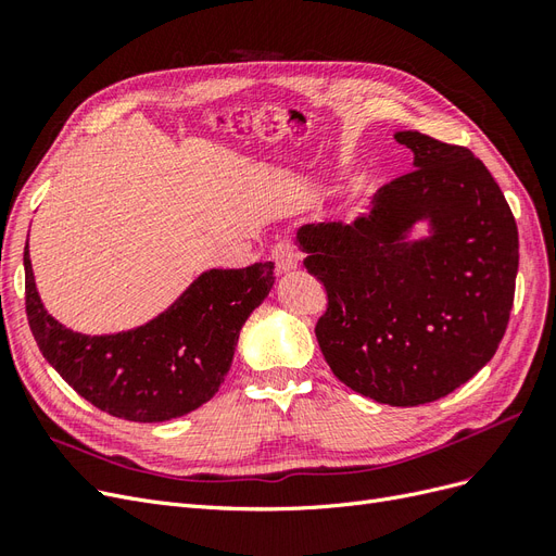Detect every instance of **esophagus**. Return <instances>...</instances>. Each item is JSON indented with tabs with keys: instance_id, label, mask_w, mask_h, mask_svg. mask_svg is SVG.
<instances>
[{
	"instance_id": "34e87169",
	"label": "esophagus",
	"mask_w": 556,
	"mask_h": 556,
	"mask_svg": "<svg viewBox=\"0 0 556 556\" xmlns=\"http://www.w3.org/2000/svg\"><path fill=\"white\" fill-rule=\"evenodd\" d=\"M271 260L276 262V268L280 274H288L296 266V245L292 241H278L271 250Z\"/></svg>"
}]
</instances>
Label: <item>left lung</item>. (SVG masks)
<instances>
[{"label":"left lung","mask_w":556,"mask_h":556,"mask_svg":"<svg viewBox=\"0 0 556 556\" xmlns=\"http://www.w3.org/2000/svg\"><path fill=\"white\" fill-rule=\"evenodd\" d=\"M394 139L415 169L378 190L352 225L301 227L304 266L327 292L315 336L350 390L390 406L431 403L494 357L515 299V215L464 146L419 131ZM432 237L406 242L417 220Z\"/></svg>","instance_id":"left-lung-1"}]
</instances>
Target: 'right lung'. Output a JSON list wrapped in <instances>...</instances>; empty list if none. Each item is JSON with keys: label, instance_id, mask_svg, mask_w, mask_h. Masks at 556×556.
I'll list each match as a JSON object with an SVG mask.
<instances>
[{"label": "right lung", "instance_id": "1", "mask_svg": "<svg viewBox=\"0 0 556 556\" xmlns=\"http://www.w3.org/2000/svg\"><path fill=\"white\" fill-rule=\"evenodd\" d=\"M23 260L25 311L41 355L92 406L129 422H164L213 399L248 315L274 288V262L211 268L148 325L86 336L46 313L27 245Z\"/></svg>", "mask_w": 556, "mask_h": 556}]
</instances>
